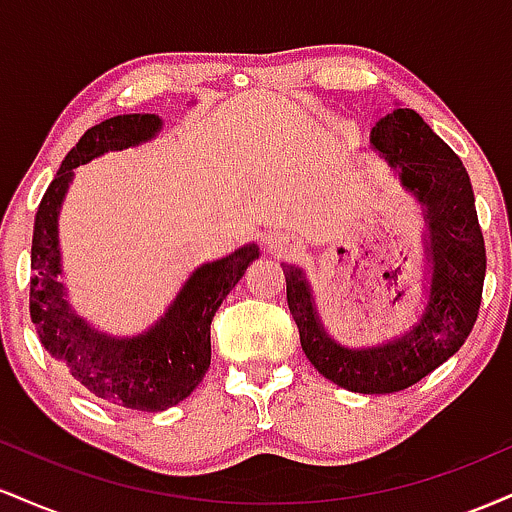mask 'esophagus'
Listing matches in <instances>:
<instances>
[{
	"instance_id": "34e87169",
	"label": "esophagus",
	"mask_w": 512,
	"mask_h": 512,
	"mask_svg": "<svg viewBox=\"0 0 512 512\" xmlns=\"http://www.w3.org/2000/svg\"><path fill=\"white\" fill-rule=\"evenodd\" d=\"M293 248H296V240H293L289 233L274 231V233H269V236H267V250L276 257L289 255V252H293Z\"/></svg>"
}]
</instances>
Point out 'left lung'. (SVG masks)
<instances>
[{
  "label": "left lung",
  "mask_w": 512,
  "mask_h": 512,
  "mask_svg": "<svg viewBox=\"0 0 512 512\" xmlns=\"http://www.w3.org/2000/svg\"><path fill=\"white\" fill-rule=\"evenodd\" d=\"M368 149L424 214L426 298L414 325L378 344L346 346L322 325L303 267H281L301 346L317 373L344 390L385 395L419 383L469 337L481 305L486 250L467 170L419 113L395 105L370 129Z\"/></svg>",
  "instance_id": "left-lung-1"
}]
</instances>
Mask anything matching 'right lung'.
Segmentation results:
<instances>
[{"label": "right lung", "instance_id": "1", "mask_svg": "<svg viewBox=\"0 0 512 512\" xmlns=\"http://www.w3.org/2000/svg\"><path fill=\"white\" fill-rule=\"evenodd\" d=\"M161 129L163 120L151 113L117 115L86 129L43 195L31 248V320L40 344L93 397L137 411L173 407L202 383L211 363L214 313L260 257L257 243H248L221 260L199 264L163 315L132 337L98 330L72 308L62 281L60 211L74 170L110 151L151 142Z\"/></svg>", "mask_w": 512, "mask_h": 512}]
</instances>
